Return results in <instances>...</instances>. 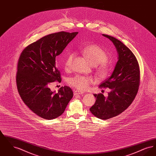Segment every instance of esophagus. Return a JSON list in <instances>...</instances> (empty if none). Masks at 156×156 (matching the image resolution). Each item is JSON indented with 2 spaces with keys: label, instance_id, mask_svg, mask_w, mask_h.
<instances>
[{
  "label": "esophagus",
  "instance_id": "34e87169",
  "mask_svg": "<svg viewBox=\"0 0 156 156\" xmlns=\"http://www.w3.org/2000/svg\"><path fill=\"white\" fill-rule=\"evenodd\" d=\"M83 94V92H81L80 90H75L74 92V95L75 96V95H81V94Z\"/></svg>",
  "mask_w": 156,
  "mask_h": 156
}]
</instances>
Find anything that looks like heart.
<instances>
[{
  "mask_svg": "<svg viewBox=\"0 0 156 156\" xmlns=\"http://www.w3.org/2000/svg\"><path fill=\"white\" fill-rule=\"evenodd\" d=\"M81 51L92 66H96L99 76L105 78L109 71V66L106 61L108 59V56L104 50L97 45L91 44L82 48ZM74 58V53L71 52L68 54L64 62L66 69H69L71 67ZM68 82L70 85L75 88L84 90L89 88L90 84L93 82V78L77 75L69 78Z\"/></svg>",
  "mask_w": 156,
  "mask_h": 156,
  "instance_id": "heart-1",
  "label": "heart"
}]
</instances>
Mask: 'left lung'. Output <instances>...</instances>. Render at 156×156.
<instances>
[{
  "label": "left lung",
  "instance_id": "8db88e82",
  "mask_svg": "<svg viewBox=\"0 0 156 156\" xmlns=\"http://www.w3.org/2000/svg\"><path fill=\"white\" fill-rule=\"evenodd\" d=\"M102 36L115 46L118 61L110 77L99 85L111 89L108 96L94 94L96 102L89 110L98 118L106 120L125 111L133 101L140 83V68L133 53L122 41L106 34Z\"/></svg>",
  "mask_w": 156,
  "mask_h": 156
}]
</instances>
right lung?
I'll list each match as a JSON object with an SVG mask.
<instances>
[{
    "mask_svg": "<svg viewBox=\"0 0 156 156\" xmlns=\"http://www.w3.org/2000/svg\"><path fill=\"white\" fill-rule=\"evenodd\" d=\"M78 33L61 31L45 36L27 47L19 58L16 76L18 92L30 110L43 119L59 117L73 97L69 87H62L56 93L50 90L49 84L61 82L56 57Z\"/></svg>",
    "mask_w": 156,
    "mask_h": 156,
    "instance_id": "right-lung-1",
    "label": "right lung"
}]
</instances>
